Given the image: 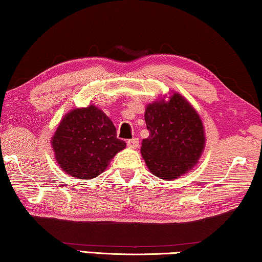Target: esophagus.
<instances>
[{
    "mask_svg": "<svg viewBox=\"0 0 262 262\" xmlns=\"http://www.w3.org/2000/svg\"><path fill=\"white\" fill-rule=\"evenodd\" d=\"M127 146L133 149H136L139 147V139H130L127 141Z\"/></svg>",
    "mask_w": 262,
    "mask_h": 262,
    "instance_id": "obj_1",
    "label": "esophagus"
}]
</instances>
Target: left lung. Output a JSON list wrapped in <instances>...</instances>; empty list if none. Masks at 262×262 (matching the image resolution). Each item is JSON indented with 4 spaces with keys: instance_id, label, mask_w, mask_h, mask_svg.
Wrapping results in <instances>:
<instances>
[{
    "instance_id": "8db88e82",
    "label": "left lung",
    "mask_w": 262,
    "mask_h": 262,
    "mask_svg": "<svg viewBox=\"0 0 262 262\" xmlns=\"http://www.w3.org/2000/svg\"><path fill=\"white\" fill-rule=\"evenodd\" d=\"M149 138L142 141L141 152L148 168L162 180L180 177L197 163L204 149L202 120L180 94L168 102H154L144 113Z\"/></svg>"
}]
</instances>
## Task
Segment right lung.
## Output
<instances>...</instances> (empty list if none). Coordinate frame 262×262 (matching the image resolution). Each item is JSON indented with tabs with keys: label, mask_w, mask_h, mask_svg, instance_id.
Here are the masks:
<instances>
[{
	"label": "right lung",
	"mask_w": 262,
	"mask_h": 262,
	"mask_svg": "<svg viewBox=\"0 0 262 262\" xmlns=\"http://www.w3.org/2000/svg\"><path fill=\"white\" fill-rule=\"evenodd\" d=\"M60 168L79 180L97 177L126 142L116 138V128L107 115L91 105L66 114L52 138Z\"/></svg>",
	"instance_id": "add662e5"
}]
</instances>
